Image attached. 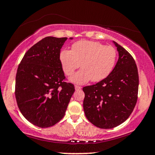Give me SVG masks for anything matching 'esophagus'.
Segmentation results:
<instances>
[{"label": "esophagus", "mask_w": 155, "mask_h": 155, "mask_svg": "<svg viewBox=\"0 0 155 155\" xmlns=\"http://www.w3.org/2000/svg\"><path fill=\"white\" fill-rule=\"evenodd\" d=\"M81 89V87L80 86H77V85H75V90L77 91V90H80Z\"/></svg>", "instance_id": "obj_1"}]
</instances>
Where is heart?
I'll return each instance as SVG.
<instances>
[{
	"instance_id": "1",
	"label": "heart",
	"mask_w": 155,
	"mask_h": 155,
	"mask_svg": "<svg viewBox=\"0 0 155 155\" xmlns=\"http://www.w3.org/2000/svg\"><path fill=\"white\" fill-rule=\"evenodd\" d=\"M117 53L111 46L92 41L81 40L72 45V50L63 49L60 53V61L67 76L74 74L81 66L70 81L83 84L91 80L98 82L109 76L116 65Z\"/></svg>"
}]
</instances>
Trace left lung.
Listing matches in <instances>:
<instances>
[{
    "label": "left lung",
    "instance_id": "1",
    "mask_svg": "<svg viewBox=\"0 0 155 155\" xmlns=\"http://www.w3.org/2000/svg\"><path fill=\"white\" fill-rule=\"evenodd\" d=\"M118 61L108 77L84 87L83 108L87 120L97 127L111 129L131 114L138 98V74L131 54L115 41Z\"/></svg>",
    "mask_w": 155,
    "mask_h": 155
}]
</instances>
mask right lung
Returning <instances> with one entry per match:
<instances>
[{
    "label": "right lung",
    "mask_w": 155,
    "mask_h": 155,
    "mask_svg": "<svg viewBox=\"0 0 155 155\" xmlns=\"http://www.w3.org/2000/svg\"><path fill=\"white\" fill-rule=\"evenodd\" d=\"M67 38H43L25 54L17 68V105L25 118L37 127H49L61 120L75 91L74 84L63 81L60 61Z\"/></svg>",
    "instance_id": "right-lung-1"
}]
</instances>
